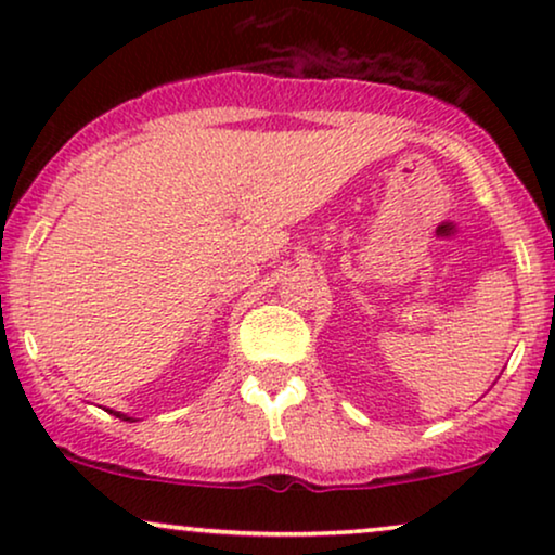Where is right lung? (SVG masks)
<instances>
[{
	"instance_id": "add662e5",
	"label": "right lung",
	"mask_w": 555,
	"mask_h": 555,
	"mask_svg": "<svg viewBox=\"0 0 555 555\" xmlns=\"http://www.w3.org/2000/svg\"><path fill=\"white\" fill-rule=\"evenodd\" d=\"M113 416H118V420H124V422H135V420H131V416H126V414H120V412H111Z\"/></svg>"
}]
</instances>
